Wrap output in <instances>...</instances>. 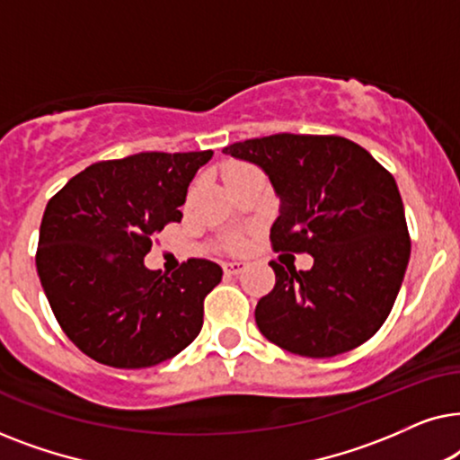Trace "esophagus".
I'll list each match as a JSON object with an SVG mask.
<instances>
[{
  "label": "esophagus",
  "instance_id": "obj_1",
  "mask_svg": "<svg viewBox=\"0 0 460 460\" xmlns=\"http://www.w3.org/2000/svg\"><path fill=\"white\" fill-rule=\"evenodd\" d=\"M244 268H247V263H244V261H226L224 263V272L230 274V276L241 274Z\"/></svg>",
  "mask_w": 460,
  "mask_h": 460
}]
</instances>
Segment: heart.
<instances>
[{
	"mask_svg": "<svg viewBox=\"0 0 460 460\" xmlns=\"http://www.w3.org/2000/svg\"><path fill=\"white\" fill-rule=\"evenodd\" d=\"M244 169H249V167H244V165H232V167L226 169V178H230V175H234V173H241V172H244ZM238 244H241V241H236L234 247H238Z\"/></svg>",
	"mask_w": 460,
	"mask_h": 460,
	"instance_id": "heart-1",
	"label": "heart"
}]
</instances>
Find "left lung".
Returning a JSON list of instances; mask_svg holds the SVG:
<instances>
[{
  "label": "left lung",
  "mask_w": 460,
  "mask_h": 460,
  "mask_svg": "<svg viewBox=\"0 0 460 460\" xmlns=\"http://www.w3.org/2000/svg\"><path fill=\"white\" fill-rule=\"evenodd\" d=\"M224 153L268 175L280 200L274 249L314 257L305 272L270 261L276 285L255 307L261 335L305 358L368 341L392 312L411 260L394 175L339 136L274 134Z\"/></svg>",
  "instance_id": "left-lung-1"
}]
</instances>
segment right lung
Masks as SVG:
<instances>
[{
  "label": "right lung",
  "instance_id": "1",
  "mask_svg": "<svg viewBox=\"0 0 460 460\" xmlns=\"http://www.w3.org/2000/svg\"><path fill=\"white\" fill-rule=\"evenodd\" d=\"M213 150L137 153L93 163L49 200L37 274L66 337L92 360L146 368L188 348L203 299L222 280L209 260L148 270L153 236L180 222L188 186Z\"/></svg>",
  "mask_w": 460,
  "mask_h": 460
}]
</instances>
